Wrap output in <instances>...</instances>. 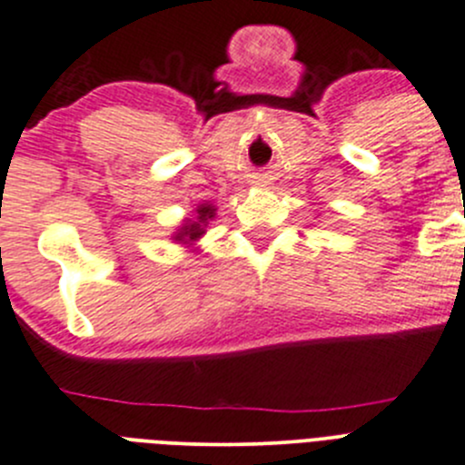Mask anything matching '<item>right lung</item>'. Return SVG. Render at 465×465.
<instances>
[{
    "label": "right lung",
    "mask_w": 465,
    "mask_h": 465,
    "mask_svg": "<svg viewBox=\"0 0 465 465\" xmlns=\"http://www.w3.org/2000/svg\"><path fill=\"white\" fill-rule=\"evenodd\" d=\"M213 213H215V209L211 204H202L200 209H197V223H191V224H186V227H182V232L177 233V241H195V238H200L202 233H204V223L206 220H211L213 218Z\"/></svg>",
    "instance_id": "obj_1"
}]
</instances>
